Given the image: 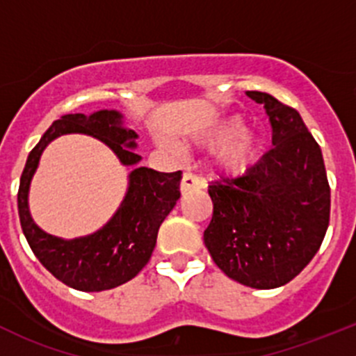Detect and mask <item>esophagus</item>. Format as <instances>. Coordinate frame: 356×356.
Wrapping results in <instances>:
<instances>
[{"instance_id": "34e87169", "label": "esophagus", "mask_w": 356, "mask_h": 356, "mask_svg": "<svg viewBox=\"0 0 356 356\" xmlns=\"http://www.w3.org/2000/svg\"><path fill=\"white\" fill-rule=\"evenodd\" d=\"M203 186H204V182L201 181L198 175L191 174V172H186V174L182 175V181H181V193H182V195L189 193L191 189L203 188Z\"/></svg>"}]
</instances>
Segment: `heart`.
Listing matches in <instances>:
<instances>
[{"label":"heart","instance_id":"b5f03b06","mask_svg":"<svg viewBox=\"0 0 356 356\" xmlns=\"http://www.w3.org/2000/svg\"><path fill=\"white\" fill-rule=\"evenodd\" d=\"M198 139L208 148H217L213 167L225 177H243L254 170L267 146L260 132L246 129L241 115L220 118L204 129Z\"/></svg>","mask_w":356,"mask_h":356}]
</instances>
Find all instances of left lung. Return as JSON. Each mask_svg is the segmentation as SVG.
I'll return each mask as SVG.
<instances>
[{
  "mask_svg": "<svg viewBox=\"0 0 356 356\" xmlns=\"http://www.w3.org/2000/svg\"><path fill=\"white\" fill-rule=\"evenodd\" d=\"M272 124V146L248 175L211 182L204 246L227 277L254 289L288 284L324 241L331 189L321 146L296 110L246 91Z\"/></svg>",
  "mask_w": 356,
  "mask_h": 356,
  "instance_id": "1",
  "label": "left lung"
}]
</instances>
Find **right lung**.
Masks as SVG:
<instances>
[{"instance_id":"1","label":"right lung","mask_w":356,"mask_h":356,"mask_svg":"<svg viewBox=\"0 0 356 356\" xmlns=\"http://www.w3.org/2000/svg\"><path fill=\"white\" fill-rule=\"evenodd\" d=\"M65 134H88L99 138L122 164L133 168L124 200L111 220L92 235L74 240L44 233L28 210V189L42 152L53 138ZM138 138L132 129L125 127L124 115L117 110L68 113L53 122L29 153L19 188L20 225L35 258L68 288L96 293L136 277L152 258L161 222L181 198L182 172L165 174L141 167V156L134 152Z\"/></svg>"}]
</instances>
